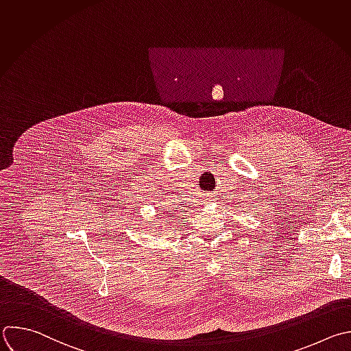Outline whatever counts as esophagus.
I'll list each match as a JSON object with an SVG mask.
<instances>
[{"label": "esophagus", "instance_id": "esophagus-1", "mask_svg": "<svg viewBox=\"0 0 351 351\" xmlns=\"http://www.w3.org/2000/svg\"><path fill=\"white\" fill-rule=\"evenodd\" d=\"M206 201H213V197L212 195H206Z\"/></svg>", "mask_w": 351, "mask_h": 351}]
</instances>
